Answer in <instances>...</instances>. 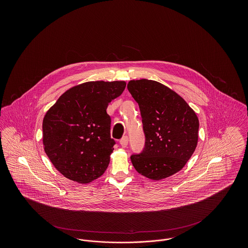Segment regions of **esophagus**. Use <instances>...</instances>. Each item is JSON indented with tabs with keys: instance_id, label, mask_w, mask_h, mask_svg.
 Returning a JSON list of instances; mask_svg holds the SVG:
<instances>
[{
	"instance_id": "esophagus-1",
	"label": "esophagus",
	"mask_w": 248,
	"mask_h": 248,
	"mask_svg": "<svg viewBox=\"0 0 248 248\" xmlns=\"http://www.w3.org/2000/svg\"><path fill=\"white\" fill-rule=\"evenodd\" d=\"M127 144H128V138L125 136V137H124V138L120 140V145H121L123 148H125V147L127 146Z\"/></svg>"
}]
</instances>
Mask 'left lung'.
<instances>
[{"instance_id": "8db88e82", "label": "left lung", "mask_w": 248, "mask_h": 248, "mask_svg": "<svg viewBox=\"0 0 248 248\" xmlns=\"http://www.w3.org/2000/svg\"><path fill=\"white\" fill-rule=\"evenodd\" d=\"M127 89L139 103L146 137L141 154L131 162L143 177L162 180L180 171L198 143L199 120L174 90L147 79L132 80Z\"/></svg>"}]
</instances>
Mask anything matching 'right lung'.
I'll list each match as a JSON object with an SVG mask.
<instances>
[{
  "label": "right lung",
  "instance_id": "obj_1",
  "mask_svg": "<svg viewBox=\"0 0 248 248\" xmlns=\"http://www.w3.org/2000/svg\"><path fill=\"white\" fill-rule=\"evenodd\" d=\"M125 85L124 81L81 83L61 94L46 111L44 149L64 177L86 184L104 174L114 150L107 108Z\"/></svg>",
  "mask_w": 248,
  "mask_h": 248
}]
</instances>
